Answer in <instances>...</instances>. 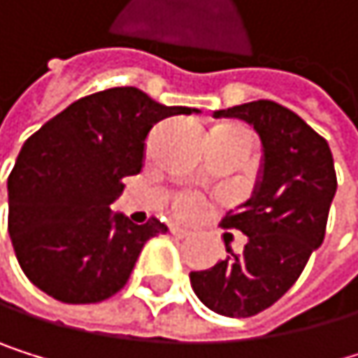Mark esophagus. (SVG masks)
Wrapping results in <instances>:
<instances>
[{"instance_id": "esophagus-1", "label": "esophagus", "mask_w": 358, "mask_h": 358, "mask_svg": "<svg viewBox=\"0 0 358 358\" xmlns=\"http://www.w3.org/2000/svg\"><path fill=\"white\" fill-rule=\"evenodd\" d=\"M169 231L173 234L176 238H189V236H191V231H189V229H185V227H180V225H171V227H169Z\"/></svg>"}]
</instances>
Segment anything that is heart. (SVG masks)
<instances>
[{"instance_id":"obj_1","label":"heart","mask_w":358,"mask_h":358,"mask_svg":"<svg viewBox=\"0 0 358 358\" xmlns=\"http://www.w3.org/2000/svg\"><path fill=\"white\" fill-rule=\"evenodd\" d=\"M221 131H238V133H249L247 129L238 127V124H223L219 127ZM201 210V199L195 193H180L173 199V213L182 219H193L197 213Z\"/></svg>"}]
</instances>
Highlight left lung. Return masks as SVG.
<instances>
[{
    "label": "left lung",
    "instance_id": "1",
    "mask_svg": "<svg viewBox=\"0 0 358 358\" xmlns=\"http://www.w3.org/2000/svg\"><path fill=\"white\" fill-rule=\"evenodd\" d=\"M215 117L249 122L262 139L264 163L253 197L221 221L225 229L247 234L243 253L225 243L227 257L193 271L191 285L208 309L249 318L290 290L322 245L337 176L327 139L279 103L253 101L219 109Z\"/></svg>",
    "mask_w": 358,
    "mask_h": 358
}]
</instances>
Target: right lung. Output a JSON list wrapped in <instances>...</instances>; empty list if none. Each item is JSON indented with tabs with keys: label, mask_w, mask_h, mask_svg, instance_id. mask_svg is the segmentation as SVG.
Listing matches in <instances>:
<instances>
[{
	"label": "right lung",
	"mask_w": 358,
	"mask_h": 358,
	"mask_svg": "<svg viewBox=\"0 0 358 358\" xmlns=\"http://www.w3.org/2000/svg\"><path fill=\"white\" fill-rule=\"evenodd\" d=\"M137 87L103 90L68 105L21 148L8 176V231L27 279L68 305L101 303L127 285L143 245L167 225H135L109 206L122 178L141 171L159 120L193 113Z\"/></svg>",
	"instance_id": "1"
}]
</instances>
